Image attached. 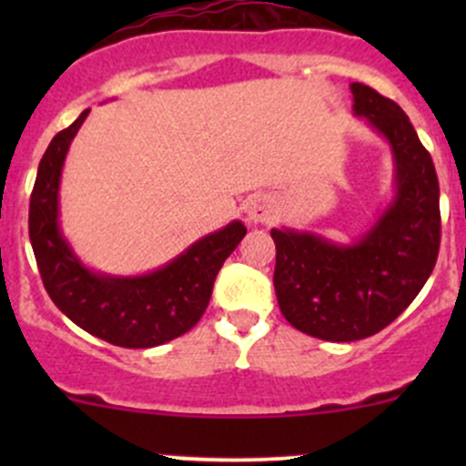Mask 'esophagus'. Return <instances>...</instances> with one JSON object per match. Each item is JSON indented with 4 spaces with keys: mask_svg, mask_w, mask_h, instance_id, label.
Instances as JSON below:
<instances>
[{
    "mask_svg": "<svg viewBox=\"0 0 466 466\" xmlns=\"http://www.w3.org/2000/svg\"><path fill=\"white\" fill-rule=\"evenodd\" d=\"M243 211H246V218L250 220V223H270L277 216V205L270 196L255 194L246 200Z\"/></svg>",
    "mask_w": 466,
    "mask_h": 466,
    "instance_id": "esophagus-1",
    "label": "esophagus"
}]
</instances>
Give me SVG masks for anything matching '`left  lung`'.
<instances>
[{
  "mask_svg": "<svg viewBox=\"0 0 466 466\" xmlns=\"http://www.w3.org/2000/svg\"><path fill=\"white\" fill-rule=\"evenodd\" d=\"M350 89L354 115L390 146L392 198L354 241L270 229L281 313L299 331L331 342L374 336L401 316L424 289L440 250V185L429 150L397 103L363 83Z\"/></svg>",
  "mask_w": 466,
  "mask_h": 466,
  "instance_id": "8db88e82",
  "label": "left lung"
}]
</instances>
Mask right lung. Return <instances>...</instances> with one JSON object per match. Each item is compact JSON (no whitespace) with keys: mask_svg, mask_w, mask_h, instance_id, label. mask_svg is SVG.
Returning a JSON list of instances; mask_svg holds the SVG:
<instances>
[{"mask_svg":"<svg viewBox=\"0 0 466 466\" xmlns=\"http://www.w3.org/2000/svg\"><path fill=\"white\" fill-rule=\"evenodd\" d=\"M87 112L51 139L37 167L29 237L42 284L69 320L101 340L128 350L164 345L203 318L220 266L248 229L241 220H232L142 275H110L89 268L60 228L58 198L69 146Z\"/></svg>","mask_w":466,"mask_h":466,"instance_id":"right-lung-1","label":"right lung"}]
</instances>
